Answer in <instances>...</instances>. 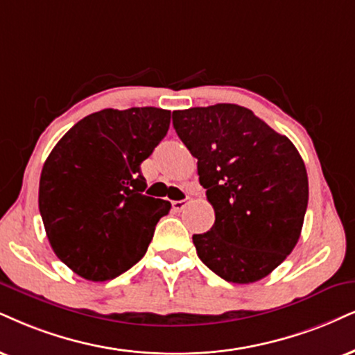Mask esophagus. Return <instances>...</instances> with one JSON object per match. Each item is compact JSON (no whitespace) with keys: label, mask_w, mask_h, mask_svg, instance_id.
<instances>
[{"label":"esophagus","mask_w":355,"mask_h":355,"mask_svg":"<svg viewBox=\"0 0 355 355\" xmlns=\"http://www.w3.org/2000/svg\"><path fill=\"white\" fill-rule=\"evenodd\" d=\"M186 205H187V200H173V209H174V211H176V212L184 211Z\"/></svg>","instance_id":"1"}]
</instances>
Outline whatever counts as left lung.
<instances>
[{"instance_id": "1", "label": "left lung", "mask_w": 355, "mask_h": 355, "mask_svg": "<svg viewBox=\"0 0 355 355\" xmlns=\"http://www.w3.org/2000/svg\"><path fill=\"white\" fill-rule=\"evenodd\" d=\"M173 125L198 157L199 182L216 212L211 230L192 235L199 258L225 282L265 278L300 240L309 194L303 157L240 105L176 110Z\"/></svg>"}]
</instances>
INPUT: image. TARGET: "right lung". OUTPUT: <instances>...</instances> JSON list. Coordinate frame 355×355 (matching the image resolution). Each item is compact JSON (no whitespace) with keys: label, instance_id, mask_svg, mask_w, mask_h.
Wrapping results in <instances>:
<instances>
[{"label":"right lung","instance_id":"obj_1","mask_svg":"<svg viewBox=\"0 0 355 355\" xmlns=\"http://www.w3.org/2000/svg\"><path fill=\"white\" fill-rule=\"evenodd\" d=\"M169 123L163 108H105L82 118L47 156L39 212L52 250L78 277L113 279L146 253L171 204L143 194L139 166Z\"/></svg>","mask_w":355,"mask_h":355}]
</instances>
